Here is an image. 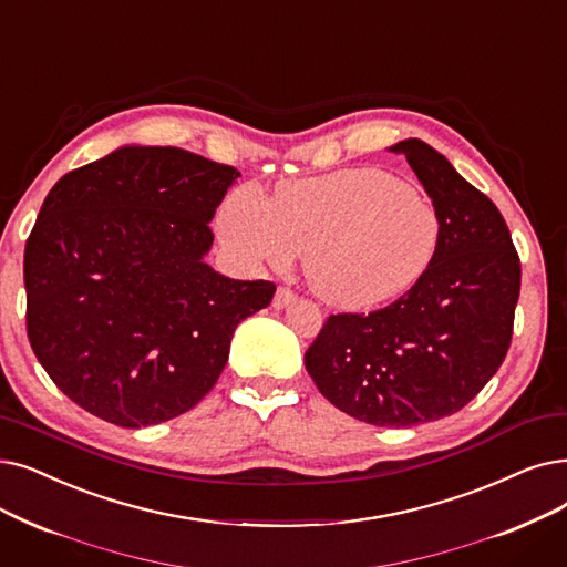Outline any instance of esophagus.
<instances>
[{"mask_svg":"<svg viewBox=\"0 0 567 567\" xmlns=\"http://www.w3.org/2000/svg\"><path fill=\"white\" fill-rule=\"evenodd\" d=\"M293 301H297V297H293V291L287 289V287H280V289L276 291V297H274V308H276V310H282V308L291 306Z\"/></svg>","mask_w":567,"mask_h":567,"instance_id":"1","label":"esophagus"}]
</instances>
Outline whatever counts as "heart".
I'll return each mask as SVG.
<instances>
[{
  "mask_svg": "<svg viewBox=\"0 0 567 567\" xmlns=\"http://www.w3.org/2000/svg\"><path fill=\"white\" fill-rule=\"evenodd\" d=\"M219 231L250 261L285 266L303 255L319 299L348 310L380 306L416 282L433 259L440 223L422 192L378 168L285 183L274 199L234 196Z\"/></svg>",
  "mask_w": 567,
  "mask_h": 567,
  "instance_id": "obj_1",
  "label": "heart"
}]
</instances>
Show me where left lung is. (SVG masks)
Returning <instances> with one entry per match:
<instances>
[{
  "label": "left lung",
  "instance_id": "8db88e82",
  "mask_svg": "<svg viewBox=\"0 0 567 567\" xmlns=\"http://www.w3.org/2000/svg\"><path fill=\"white\" fill-rule=\"evenodd\" d=\"M431 196V264L386 308L331 315L306 352L322 396L365 424L442 420L496 375L512 340L522 264L496 204L420 138L389 147Z\"/></svg>",
  "mask_w": 567,
  "mask_h": 567
}]
</instances>
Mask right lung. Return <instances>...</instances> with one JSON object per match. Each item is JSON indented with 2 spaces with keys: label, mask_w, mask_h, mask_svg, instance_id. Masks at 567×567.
<instances>
[{
  "label": "right lung",
  "mask_w": 567,
  "mask_h": 567,
  "mask_svg": "<svg viewBox=\"0 0 567 567\" xmlns=\"http://www.w3.org/2000/svg\"><path fill=\"white\" fill-rule=\"evenodd\" d=\"M238 176L181 147L125 145L48 192L24 245L28 336L73 403L141 429L213 389L236 327L276 293L204 261Z\"/></svg>",
  "instance_id": "1"
}]
</instances>
